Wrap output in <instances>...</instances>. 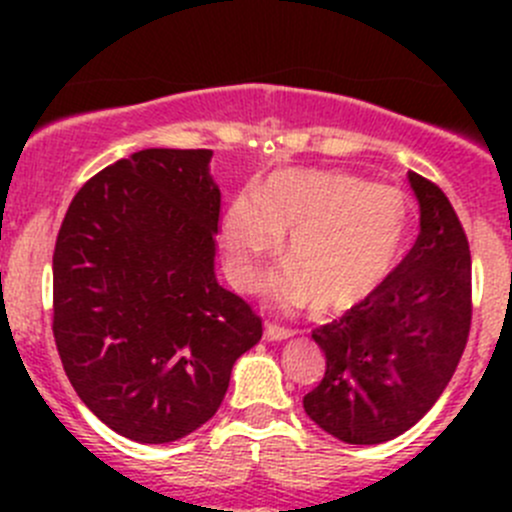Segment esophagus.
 <instances>
[{"instance_id": "1", "label": "esophagus", "mask_w": 512, "mask_h": 512, "mask_svg": "<svg viewBox=\"0 0 512 512\" xmlns=\"http://www.w3.org/2000/svg\"><path fill=\"white\" fill-rule=\"evenodd\" d=\"M292 337V332L285 327H275V324H265V339L267 342H285Z\"/></svg>"}]
</instances>
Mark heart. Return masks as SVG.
I'll return each mask as SVG.
<instances>
[{"label": "heart", "instance_id": "1", "mask_svg": "<svg viewBox=\"0 0 512 512\" xmlns=\"http://www.w3.org/2000/svg\"><path fill=\"white\" fill-rule=\"evenodd\" d=\"M287 236V265L270 282L282 309L317 302L342 314L389 277L409 235L404 193L339 170H275L252 195H237L223 223L227 267L237 287H255L260 262Z\"/></svg>", "mask_w": 512, "mask_h": 512}]
</instances>
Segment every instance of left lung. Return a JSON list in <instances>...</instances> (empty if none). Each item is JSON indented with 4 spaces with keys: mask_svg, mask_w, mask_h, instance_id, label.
Here are the masks:
<instances>
[{
    "mask_svg": "<svg viewBox=\"0 0 512 512\" xmlns=\"http://www.w3.org/2000/svg\"><path fill=\"white\" fill-rule=\"evenodd\" d=\"M421 232L401 265L344 317L314 329L327 359L304 411L322 431L376 446L409 431L451 381L471 329V250L443 190L409 173Z\"/></svg>",
    "mask_w": 512,
    "mask_h": 512,
    "instance_id": "left-lung-1",
    "label": "left lung"
}]
</instances>
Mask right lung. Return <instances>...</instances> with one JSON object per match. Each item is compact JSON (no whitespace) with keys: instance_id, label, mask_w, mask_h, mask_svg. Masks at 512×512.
Returning <instances> with one entry per match:
<instances>
[{"instance_id":"1","label":"right lung","mask_w":512,"mask_h":512,"mask_svg":"<svg viewBox=\"0 0 512 512\" xmlns=\"http://www.w3.org/2000/svg\"><path fill=\"white\" fill-rule=\"evenodd\" d=\"M213 151L146 148L71 200L54 339L79 399L121 436L170 443L215 416L262 319L215 277Z\"/></svg>"}]
</instances>
